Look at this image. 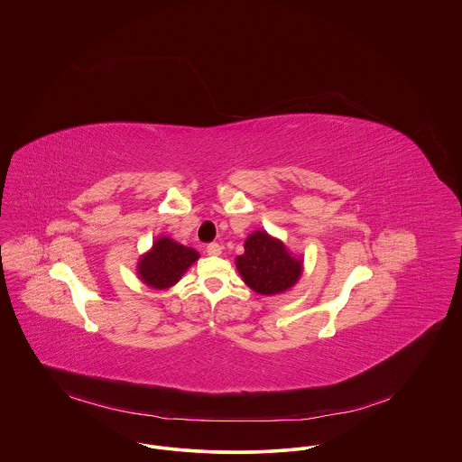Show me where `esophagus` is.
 Returning a JSON list of instances; mask_svg holds the SVG:
<instances>
[{
  "instance_id": "esophagus-1",
  "label": "esophagus",
  "mask_w": 462,
  "mask_h": 462,
  "mask_svg": "<svg viewBox=\"0 0 462 462\" xmlns=\"http://www.w3.org/2000/svg\"><path fill=\"white\" fill-rule=\"evenodd\" d=\"M206 253H208L209 256H220V254H222V247H220L218 244H209V245L206 247Z\"/></svg>"
}]
</instances>
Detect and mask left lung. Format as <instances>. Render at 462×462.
<instances>
[{"instance_id": "1", "label": "left lung", "mask_w": 462, "mask_h": 462, "mask_svg": "<svg viewBox=\"0 0 462 462\" xmlns=\"http://www.w3.org/2000/svg\"><path fill=\"white\" fill-rule=\"evenodd\" d=\"M245 253L236 258V268L245 284L262 295L290 290L302 273V260L290 254L284 244L266 231H254L244 244Z\"/></svg>"}]
</instances>
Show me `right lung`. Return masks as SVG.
Masks as SVG:
<instances>
[{
	"instance_id": "1",
	"label": "right lung",
	"mask_w": 462,
	"mask_h": 462,
	"mask_svg": "<svg viewBox=\"0 0 462 462\" xmlns=\"http://www.w3.org/2000/svg\"><path fill=\"white\" fill-rule=\"evenodd\" d=\"M199 260V253L185 247L169 236L154 240L152 249L145 253L136 264L138 277L151 288L165 290L174 286L189 266Z\"/></svg>"
}]
</instances>
